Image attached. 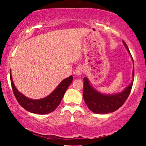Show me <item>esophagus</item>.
<instances>
[{"mask_svg":"<svg viewBox=\"0 0 146 146\" xmlns=\"http://www.w3.org/2000/svg\"><path fill=\"white\" fill-rule=\"evenodd\" d=\"M83 72V68L82 66H78V68H76V69L75 70L74 73L76 75H80Z\"/></svg>","mask_w":146,"mask_h":146,"instance_id":"esophagus-1","label":"esophagus"}]
</instances>
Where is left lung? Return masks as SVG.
<instances>
[{"mask_svg":"<svg viewBox=\"0 0 146 146\" xmlns=\"http://www.w3.org/2000/svg\"><path fill=\"white\" fill-rule=\"evenodd\" d=\"M123 43L130 56H131L133 62V59L128 46L124 41H123ZM134 73H135V68L133 66L131 83L128 86L125 87L122 91L114 94H104L99 92L92 86L89 80L85 77L84 78L83 98L89 110L96 114H108L113 113L119 109L124 104L130 95L133 84Z\"/></svg>","mask_w":146,"mask_h":146,"instance_id":"obj_1","label":"left lung"}]
</instances>
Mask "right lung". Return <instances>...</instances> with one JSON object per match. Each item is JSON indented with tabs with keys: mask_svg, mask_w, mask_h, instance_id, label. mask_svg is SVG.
<instances>
[{
	"mask_svg": "<svg viewBox=\"0 0 146 146\" xmlns=\"http://www.w3.org/2000/svg\"><path fill=\"white\" fill-rule=\"evenodd\" d=\"M10 79L13 92L20 105L30 113L45 115L53 112L59 106L65 92L73 81V76L71 75L68 78L63 80L52 93L45 98L39 100L30 99L20 93L15 86L11 71Z\"/></svg>",
	"mask_w": 146,
	"mask_h": 146,
	"instance_id": "add662e5",
	"label": "right lung"
}]
</instances>
